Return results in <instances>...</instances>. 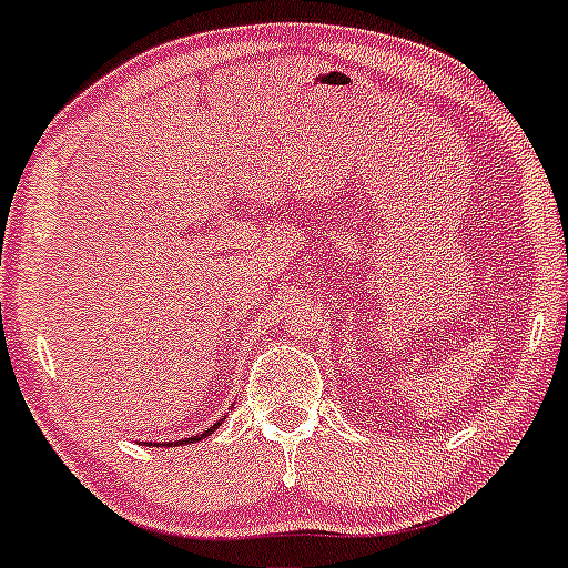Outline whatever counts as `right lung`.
I'll list each match as a JSON object with an SVG mask.
<instances>
[{"mask_svg": "<svg viewBox=\"0 0 568 568\" xmlns=\"http://www.w3.org/2000/svg\"><path fill=\"white\" fill-rule=\"evenodd\" d=\"M216 427L219 425H213L211 429H205V433H202V435H194V438H184V440H181V446H184V443H194V440H200V438H207V435H211ZM175 446H179V443H175Z\"/></svg>", "mask_w": 568, "mask_h": 568, "instance_id": "add662e5", "label": "right lung"}]
</instances>
